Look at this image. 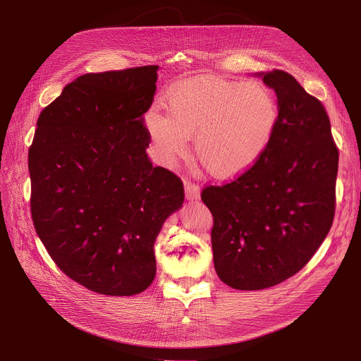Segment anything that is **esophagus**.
<instances>
[{
	"label": "esophagus",
	"instance_id": "1",
	"mask_svg": "<svg viewBox=\"0 0 361 361\" xmlns=\"http://www.w3.org/2000/svg\"><path fill=\"white\" fill-rule=\"evenodd\" d=\"M184 188H185V196H187V199L197 200V199L200 197V188H199V185L192 184V183H185V184H184Z\"/></svg>",
	"mask_w": 361,
	"mask_h": 361
}]
</instances>
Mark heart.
<instances>
[{
    "instance_id": "1",
    "label": "heart",
    "mask_w": 361,
    "mask_h": 361,
    "mask_svg": "<svg viewBox=\"0 0 361 361\" xmlns=\"http://www.w3.org/2000/svg\"><path fill=\"white\" fill-rule=\"evenodd\" d=\"M166 114L150 109L145 124L166 161L185 154L195 136V155L218 180L243 176L268 150L278 123V104L260 82L195 79L171 89Z\"/></svg>"
}]
</instances>
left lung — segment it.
Masks as SVG:
<instances>
[{
	"mask_svg": "<svg viewBox=\"0 0 361 361\" xmlns=\"http://www.w3.org/2000/svg\"><path fill=\"white\" fill-rule=\"evenodd\" d=\"M255 75L276 93L272 142L247 173L202 193L214 216L216 275L243 291L274 287L312 259L334 221L338 173L324 105L286 71Z\"/></svg>",
	"mask_w": 361,
	"mask_h": 361,
	"instance_id": "1",
	"label": "left lung"
}]
</instances>
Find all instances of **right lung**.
Wrapping results in <instances>:
<instances>
[{
	"mask_svg": "<svg viewBox=\"0 0 361 361\" xmlns=\"http://www.w3.org/2000/svg\"><path fill=\"white\" fill-rule=\"evenodd\" d=\"M158 70L80 75L41 112L29 149L35 230L56 267L98 294L154 282L157 237L184 202L181 180L146 154Z\"/></svg>",
	"mask_w": 361,
	"mask_h": 361,
	"instance_id": "1",
	"label": "right lung"
}]
</instances>
